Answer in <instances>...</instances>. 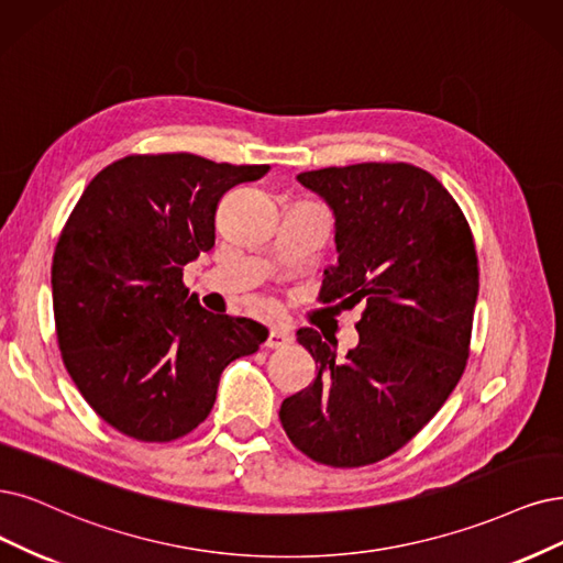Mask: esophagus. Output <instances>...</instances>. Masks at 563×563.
Instances as JSON below:
<instances>
[{"mask_svg": "<svg viewBox=\"0 0 563 563\" xmlns=\"http://www.w3.org/2000/svg\"><path fill=\"white\" fill-rule=\"evenodd\" d=\"M295 341V336H292V331H289V327L287 324H276V327H271V331H268V339H266V347H287L289 343Z\"/></svg>", "mask_w": 563, "mask_h": 563, "instance_id": "34e87169", "label": "esophagus"}]
</instances>
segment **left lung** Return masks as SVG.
<instances>
[{"label": "left lung", "mask_w": 563, "mask_h": 563, "mask_svg": "<svg viewBox=\"0 0 563 563\" xmlns=\"http://www.w3.org/2000/svg\"><path fill=\"white\" fill-rule=\"evenodd\" d=\"M336 218L339 264L320 301L362 303L357 347L303 327L316 380L287 397L280 422L310 460L334 468L376 464L404 448L460 383L477 301V255L460 203L441 180L406 162L303 172Z\"/></svg>", "instance_id": "obj_1"}]
</instances>
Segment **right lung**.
Here are the masks:
<instances>
[{"label": "right lung", "instance_id": "right-lung-1", "mask_svg": "<svg viewBox=\"0 0 563 563\" xmlns=\"http://www.w3.org/2000/svg\"><path fill=\"white\" fill-rule=\"evenodd\" d=\"M266 172L128 155L90 180L62 229L51 271L62 360L82 399L130 439L169 443L197 429L227 364L266 341V327L208 313L183 285V266L216 245L222 195Z\"/></svg>", "mask_w": 563, "mask_h": 563}]
</instances>
